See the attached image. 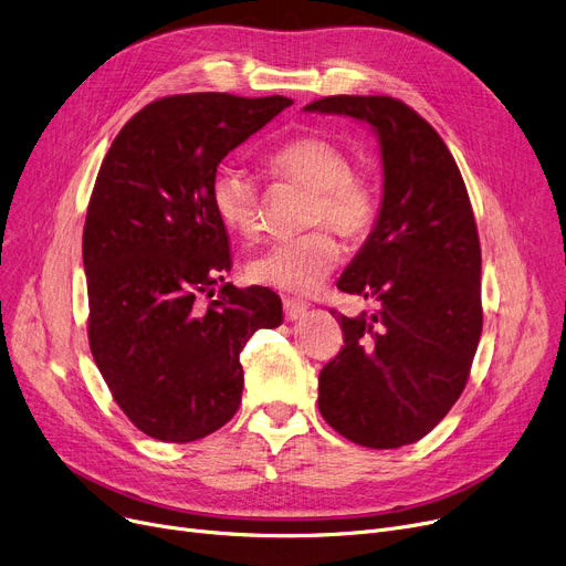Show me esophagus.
Returning <instances> with one entry per match:
<instances>
[{
	"label": "esophagus",
	"mask_w": 566,
	"mask_h": 566,
	"mask_svg": "<svg viewBox=\"0 0 566 566\" xmlns=\"http://www.w3.org/2000/svg\"><path fill=\"white\" fill-rule=\"evenodd\" d=\"M305 312H307V303L295 301V298H284V314H286L289 321L305 316Z\"/></svg>",
	"instance_id": "esophagus-1"
}]
</instances>
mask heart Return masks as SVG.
Wrapping results in <instances>:
<instances>
[{
    "instance_id": "b5f03b06",
    "label": "heart",
    "mask_w": 566,
    "mask_h": 566,
    "mask_svg": "<svg viewBox=\"0 0 566 566\" xmlns=\"http://www.w3.org/2000/svg\"><path fill=\"white\" fill-rule=\"evenodd\" d=\"M265 169L275 181L310 192L305 224L318 227L254 256L248 263V275L256 284L284 293H310L333 273L342 256V245L329 227L348 241H363L380 213L378 188L371 176L350 169V158L337 142L318 135H301L280 144L265 156ZM211 201L231 231L245 238L259 233L263 190L252 174L233 165L220 167Z\"/></svg>"
}]
</instances>
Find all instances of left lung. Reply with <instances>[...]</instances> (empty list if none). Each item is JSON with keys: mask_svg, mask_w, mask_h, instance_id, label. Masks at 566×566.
Segmentation results:
<instances>
[{"mask_svg": "<svg viewBox=\"0 0 566 566\" xmlns=\"http://www.w3.org/2000/svg\"><path fill=\"white\" fill-rule=\"evenodd\" d=\"M305 109L360 118L380 142V213L337 282L380 310L337 316L344 346L321 369L318 410L350 442L395 450L424 438L468 382L482 337L478 224L450 148L412 107L328 96Z\"/></svg>", "mask_w": 566, "mask_h": 566, "instance_id": "8db88e82", "label": "left lung"}]
</instances>
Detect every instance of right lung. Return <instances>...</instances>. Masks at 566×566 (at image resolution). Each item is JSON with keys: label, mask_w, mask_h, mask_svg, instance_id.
Returning <instances> with one entry per match:
<instances>
[{"label": "right lung", "mask_w": 566, "mask_h": 566, "mask_svg": "<svg viewBox=\"0 0 566 566\" xmlns=\"http://www.w3.org/2000/svg\"><path fill=\"white\" fill-rule=\"evenodd\" d=\"M291 98L181 94L118 130L88 199L82 259L88 346L126 418L163 442H192L241 406V350L282 323L280 295L235 289L211 201L222 158ZM221 293L208 308L196 298Z\"/></svg>", "instance_id": "obj_1"}]
</instances>
